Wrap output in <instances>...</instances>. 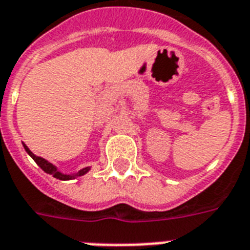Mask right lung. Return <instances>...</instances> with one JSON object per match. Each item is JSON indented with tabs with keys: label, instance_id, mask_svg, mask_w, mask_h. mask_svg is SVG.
Listing matches in <instances>:
<instances>
[{
	"label": "right lung",
	"instance_id": "obj_1",
	"mask_svg": "<svg viewBox=\"0 0 250 250\" xmlns=\"http://www.w3.org/2000/svg\"><path fill=\"white\" fill-rule=\"evenodd\" d=\"M23 146H24L25 152L28 153V156H31V158H32L35 162H36L39 166L42 168V170L46 172V174H50L53 175L54 178L60 179V180H71V179H76L79 178V176H83V175H85L88 171L90 170V167H84V168H82V170H79L78 172H74V174H64V172H62V171H60L58 168H57V166H54L53 164H50V162H48L46 160H44V158H41V157L36 156V154H33L31 150L28 149V146L25 144H23Z\"/></svg>",
	"mask_w": 250,
	"mask_h": 250
}]
</instances>
